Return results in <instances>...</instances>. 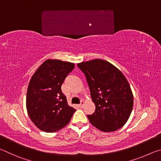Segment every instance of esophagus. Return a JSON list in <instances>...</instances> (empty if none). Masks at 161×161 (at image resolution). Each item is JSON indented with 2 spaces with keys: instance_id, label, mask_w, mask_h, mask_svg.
Returning <instances> with one entry per match:
<instances>
[{
  "instance_id": "obj_1",
  "label": "esophagus",
  "mask_w": 161,
  "mask_h": 161,
  "mask_svg": "<svg viewBox=\"0 0 161 161\" xmlns=\"http://www.w3.org/2000/svg\"><path fill=\"white\" fill-rule=\"evenodd\" d=\"M84 104V101H81V103H80V105H79V107H83Z\"/></svg>"
}]
</instances>
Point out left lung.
Here are the masks:
<instances>
[{
    "label": "left lung",
    "instance_id": "obj_1",
    "mask_svg": "<svg viewBox=\"0 0 161 161\" xmlns=\"http://www.w3.org/2000/svg\"><path fill=\"white\" fill-rule=\"evenodd\" d=\"M85 75L95 111L87 115L90 123L104 132L118 130L132 111L133 97L129 82L110 62L95 59L77 64Z\"/></svg>",
    "mask_w": 161,
    "mask_h": 161
}]
</instances>
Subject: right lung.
I'll use <instances>...</instances> for the list:
<instances>
[{"mask_svg":"<svg viewBox=\"0 0 161 161\" xmlns=\"http://www.w3.org/2000/svg\"><path fill=\"white\" fill-rule=\"evenodd\" d=\"M75 64L47 59L40 65L30 81L26 97L29 117L38 129L55 132L69 123L75 112L67 104L61 86Z\"/></svg>","mask_w":161,"mask_h":161,"instance_id":"add662e5","label":"right lung"}]
</instances>
